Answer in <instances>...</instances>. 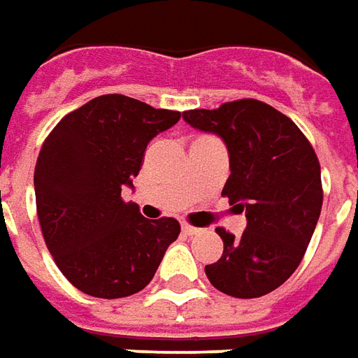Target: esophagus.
<instances>
[{
	"mask_svg": "<svg viewBox=\"0 0 358 358\" xmlns=\"http://www.w3.org/2000/svg\"><path fill=\"white\" fill-rule=\"evenodd\" d=\"M199 231L201 229L194 227V225H188V223H184V225H182V233H184V235H188V237H192V235H198Z\"/></svg>",
	"mask_w": 358,
	"mask_h": 358,
	"instance_id": "obj_1",
	"label": "esophagus"
}]
</instances>
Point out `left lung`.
I'll return each mask as SVG.
<instances>
[{
    "mask_svg": "<svg viewBox=\"0 0 358 358\" xmlns=\"http://www.w3.org/2000/svg\"><path fill=\"white\" fill-rule=\"evenodd\" d=\"M182 117L225 141L231 174L221 196L247 217L241 237L215 229L223 255L206 276L227 296L261 298L290 278L312 241L323 203L317 155L290 117L259 99L189 109Z\"/></svg>",
    "mask_w": 358,
    "mask_h": 358,
    "instance_id": "left-lung-1",
    "label": "left lung"
}]
</instances>
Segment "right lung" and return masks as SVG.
Segmentation results:
<instances>
[{
    "label": "right lung",
    "instance_id": "1",
    "mask_svg": "<svg viewBox=\"0 0 358 358\" xmlns=\"http://www.w3.org/2000/svg\"><path fill=\"white\" fill-rule=\"evenodd\" d=\"M180 117L108 94L64 115L45 138L35 166L36 215L57 266L80 292L106 300L137 294L178 239V221L145 220L121 188L133 186L150 138Z\"/></svg>",
    "mask_w": 358,
    "mask_h": 358
}]
</instances>
